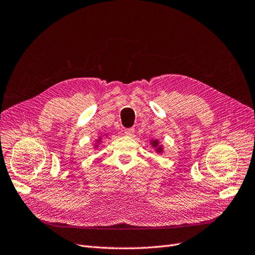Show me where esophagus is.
Here are the masks:
<instances>
[{"mask_svg": "<svg viewBox=\"0 0 255 255\" xmlns=\"http://www.w3.org/2000/svg\"><path fill=\"white\" fill-rule=\"evenodd\" d=\"M124 133H125L127 136H132L134 134V129L133 128L125 129V131H124Z\"/></svg>", "mask_w": 255, "mask_h": 255, "instance_id": "34e87169", "label": "esophagus"}]
</instances>
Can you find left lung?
I'll list each match as a JSON object with an SVG mask.
<instances>
[{
  "instance_id": "1",
  "label": "left lung",
  "mask_w": 255,
  "mask_h": 255,
  "mask_svg": "<svg viewBox=\"0 0 255 255\" xmlns=\"http://www.w3.org/2000/svg\"><path fill=\"white\" fill-rule=\"evenodd\" d=\"M150 144H151L152 147L156 148V150H157L158 152H161V151H162V146H161V145H159V141H158V140L151 141Z\"/></svg>"
}]
</instances>
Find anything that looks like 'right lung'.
I'll return each instance as SVG.
<instances>
[{
  "label": "right lung",
  "instance_id": "1",
  "mask_svg": "<svg viewBox=\"0 0 255 255\" xmlns=\"http://www.w3.org/2000/svg\"><path fill=\"white\" fill-rule=\"evenodd\" d=\"M98 142H99V141H98Z\"/></svg>",
  "mask_w": 255,
  "mask_h": 255
}]
</instances>
